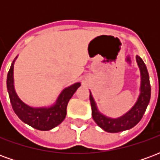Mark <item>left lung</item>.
I'll use <instances>...</instances> for the list:
<instances>
[{"mask_svg":"<svg viewBox=\"0 0 160 160\" xmlns=\"http://www.w3.org/2000/svg\"><path fill=\"white\" fill-rule=\"evenodd\" d=\"M136 62L141 73V87L140 94L134 106L129 111L117 118H109L102 114L98 109L97 104L94 100L92 94L90 92V102L92 106V116L98 126L109 133H118L122 131L130 129L141 121L145 111L147 110L150 98H151V86L149 81L147 67L141 57L136 56Z\"/></svg>","mask_w":160,"mask_h":160,"instance_id":"8db88e82","label":"left lung"}]
</instances>
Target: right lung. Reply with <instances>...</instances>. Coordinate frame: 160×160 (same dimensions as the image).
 <instances>
[{
  "instance_id": "obj_1",
  "label": "right lung",
  "mask_w": 160,
  "mask_h": 160,
  "mask_svg": "<svg viewBox=\"0 0 160 160\" xmlns=\"http://www.w3.org/2000/svg\"><path fill=\"white\" fill-rule=\"evenodd\" d=\"M17 57L18 56L12 61L7 77V88L12 109L19 119L31 127L42 131L50 130L65 119L68 103L81 84L77 82L64 88L57 98L56 103L50 106H30L19 98L14 88L13 66Z\"/></svg>"
}]
</instances>
